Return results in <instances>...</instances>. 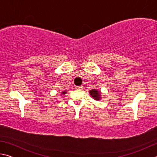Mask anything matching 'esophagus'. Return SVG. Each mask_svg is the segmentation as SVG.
<instances>
[{"label": "esophagus", "mask_w": 157, "mask_h": 157, "mask_svg": "<svg viewBox=\"0 0 157 157\" xmlns=\"http://www.w3.org/2000/svg\"><path fill=\"white\" fill-rule=\"evenodd\" d=\"M75 88H76V89H78V90H81V89H82L83 87H82V86H76Z\"/></svg>", "instance_id": "obj_1"}]
</instances>
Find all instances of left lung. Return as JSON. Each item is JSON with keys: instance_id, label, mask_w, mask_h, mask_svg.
Returning <instances> with one entry per match:
<instances>
[{"instance_id": "obj_1", "label": "left lung", "mask_w": 157, "mask_h": 157, "mask_svg": "<svg viewBox=\"0 0 157 157\" xmlns=\"http://www.w3.org/2000/svg\"><path fill=\"white\" fill-rule=\"evenodd\" d=\"M90 95H91L93 98L98 100L100 99V93L99 91H98L97 90L93 89L91 91H90Z\"/></svg>"}]
</instances>
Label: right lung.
<instances>
[{
	"label": "right lung",
	"instance_id": "obj_1",
	"mask_svg": "<svg viewBox=\"0 0 157 157\" xmlns=\"http://www.w3.org/2000/svg\"><path fill=\"white\" fill-rule=\"evenodd\" d=\"M62 94H66V92H65V91H64V92H62Z\"/></svg>",
	"mask_w": 157,
	"mask_h": 157
}]
</instances>
